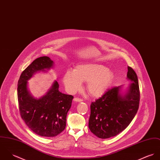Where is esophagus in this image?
<instances>
[{
    "instance_id": "esophagus-1",
    "label": "esophagus",
    "mask_w": 160,
    "mask_h": 160,
    "mask_svg": "<svg viewBox=\"0 0 160 160\" xmlns=\"http://www.w3.org/2000/svg\"><path fill=\"white\" fill-rule=\"evenodd\" d=\"M73 101H75V102H82V101H83V99H80V98H75L73 99Z\"/></svg>"
}]
</instances>
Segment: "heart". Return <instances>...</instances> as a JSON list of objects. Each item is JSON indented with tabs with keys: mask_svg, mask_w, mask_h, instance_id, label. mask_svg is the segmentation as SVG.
Masks as SVG:
<instances>
[{
	"mask_svg": "<svg viewBox=\"0 0 160 160\" xmlns=\"http://www.w3.org/2000/svg\"><path fill=\"white\" fill-rule=\"evenodd\" d=\"M113 71L103 64L84 63L77 65L73 72L68 71L62 80L66 87L71 92H75L81 86V82H86V89L94 97L105 93L113 79Z\"/></svg>",
	"mask_w": 160,
	"mask_h": 160,
	"instance_id": "1",
	"label": "heart"
}]
</instances>
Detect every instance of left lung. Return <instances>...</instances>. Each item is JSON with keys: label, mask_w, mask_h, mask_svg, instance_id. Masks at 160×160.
Returning <instances> with one entry per match:
<instances>
[{"label": "left lung", "mask_w": 160, "mask_h": 160, "mask_svg": "<svg viewBox=\"0 0 160 160\" xmlns=\"http://www.w3.org/2000/svg\"><path fill=\"white\" fill-rule=\"evenodd\" d=\"M127 78L132 82L124 94L122 87L108 89L91 104L88 126L101 139L113 137L125 129L135 117L139 106L140 91L138 76L128 67Z\"/></svg>", "instance_id": "obj_1"}]
</instances>
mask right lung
Returning a JSON list of instances; mask_svg holds the SVG:
<instances>
[{"instance_id":"obj_1","label":"right lung","mask_w":160,"mask_h":160,"mask_svg":"<svg viewBox=\"0 0 160 160\" xmlns=\"http://www.w3.org/2000/svg\"><path fill=\"white\" fill-rule=\"evenodd\" d=\"M53 66V61L49 57L38 58L22 71L18 82L21 117L34 133L43 137H54L64 131L73 98L72 95L61 92L56 80L43 97L37 99L30 94L28 80L37 72H47Z\"/></svg>"}]
</instances>
